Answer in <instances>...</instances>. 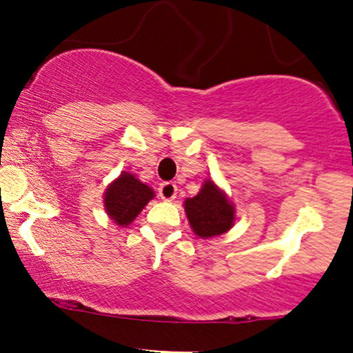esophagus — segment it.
I'll use <instances>...</instances> for the list:
<instances>
[{
    "mask_svg": "<svg viewBox=\"0 0 353 353\" xmlns=\"http://www.w3.org/2000/svg\"><path fill=\"white\" fill-rule=\"evenodd\" d=\"M159 196L164 201H174L177 196V185L176 182H163L159 185Z\"/></svg>",
    "mask_w": 353,
    "mask_h": 353,
    "instance_id": "obj_1",
    "label": "esophagus"
}]
</instances>
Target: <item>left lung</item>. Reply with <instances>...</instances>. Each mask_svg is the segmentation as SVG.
Wrapping results in <instances>:
<instances>
[{
  "instance_id": "8db88e82",
  "label": "left lung",
  "mask_w": 353,
  "mask_h": 353,
  "mask_svg": "<svg viewBox=\"0 0 353 353\" xmlns=\"http://www.w3.org/2000/svg\"><path fill=\"white\" fill-rule=\"evenodd\" d=\"M190 228L202 239L221 236L234 225V208L212 181H205L201 192L184 202Z\"/></svg>"
}]
</instances>
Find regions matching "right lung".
Instances as JSON below:
<instances>
[{
    "label": "right lung",
    "mask_w": 353,
    "mask_h": 353,
    "mask_svg": "<svg viewBox=\"0 0 353 353\" xmlns=\"http://www.w3.org/2000/svg\"><path fill=\"white\" fill-rule=\"evenodd\" d=\"M154 197V190L136 179L132 174L123 172L109 185L104 194V205L109 217L117 225H128L137 217Z\"/></svg>",
    "instance_id": "right-lung-1"
}]
</instances>
